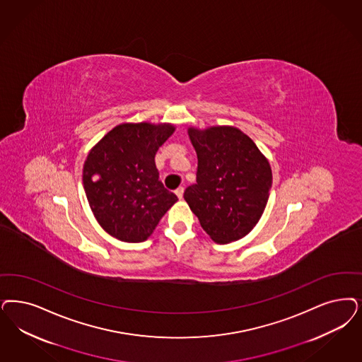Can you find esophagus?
<instances>
[{
	"instance_id": "1",
	"label": "esophagus",
	"mask_w": 362,
	"mask_h": 362,
	"mask_svg": "<svg viewBox=\"0 0 362 362\" xmlns=\"http://www.w3.org/2000/svg\"><path fill=\"white\" fill-rule=\"evenodd\" d=\"M183 192H185V188L183 187H179L177 189H175V194H176V197H177L179 199L183 198Z\"/></svg>"
}]
</instances>
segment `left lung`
I'll list each match as a JSON object with an SVG mask.
<instances>
[{
  "label": "left lung",
  "instance_id": "left-lung-1",
  "mask_svg": "<svg viewBox=\"0 0 362 362\" xmlns=\"http://www.w3.org/2000/svg\"><path fill=\"white\" fill-rule=\"evenodd\" d=\"M197 151V183L185 200L214 242L246 237L259 222L273 183L272 167L257 144L233 125L188 127Z\"/></svg>",
  "mask_w": 362,
  "mask_h": 362
}]
</instances>
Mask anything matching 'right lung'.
Segmentation results:
<instances>
[{"instance_id": "1", "label": "right lung", "mask_w": 362, "mask_h": 362, "mask_svg": "<svg viewBox=\"0 0 362 362\" xmlns=\"http://www.w3.org/2000/svg\"><path fill=\"white\" fill-rule=\"evenodd\" d=\"M174 132L171 123H123L89 151L83 185L96 221L111 237L129 243L147 240L176 203L155 165L159 147Z\"/></svg>"}]
</instances>
